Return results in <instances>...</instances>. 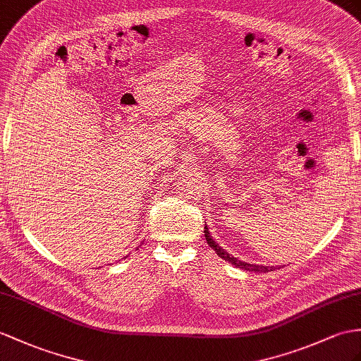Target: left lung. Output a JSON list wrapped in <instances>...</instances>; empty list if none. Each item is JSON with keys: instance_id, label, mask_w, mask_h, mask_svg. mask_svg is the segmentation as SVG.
Wrapping results in <instances>:
<instances>
[{"instance_id": "obj_1", "label": "left lung", "mask_w": 361, "mask_h": 361, "mask_svg": "<svg viewBox=\"0 0 361 361\" xmlns=\"http://www.w3.org/2000/svg\"><path fill=\"white\" fill-rule=\"evenodd\" d=\"M204 233H205L208 245L216 251L217 256L221 257V259H224V260H226V262L233 263L234 267L240 268V269H245V271H252V272H268V271L276 269L274 267H263V265H256V263H247V262H242V260H239V259H235V257L230 256V254L226 252V250H224V248L221 247V245H219V243L213 239V237H211V234H209V231H208L207 224H205V228H204Z\"/></svg>"}]
</instances>
